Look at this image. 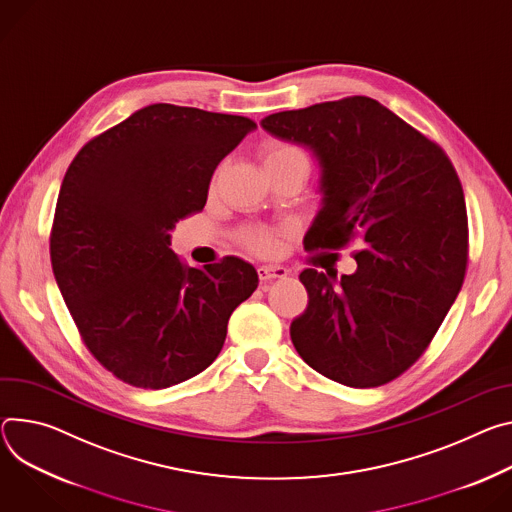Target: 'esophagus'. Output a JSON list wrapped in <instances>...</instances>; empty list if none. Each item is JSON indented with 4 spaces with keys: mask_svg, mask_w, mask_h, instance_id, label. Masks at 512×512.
<instances>
[{
    "mask_svg": "<svg viewBox=\"0 0 512 512\" xmlns=\"http://www.w3.org/2000/svg\"><path fill=\"white\" fill-rule=\"evenodd\" d=\"M257 275L261 282H269V280H277V277H286L288 269L282 265H259Z\"/></svg>",
    "mask_w": 512,
    "mask_h": 512,
    "instance_id": "esophagus-1",
    "label": "esophagus"
}]
</instances>
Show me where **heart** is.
Returning <instances> with one entry per match:
<instances>
[{
    "instance_id": "obj_1",
    "label": "heart",
    "mask_w": 512,
    "mask_h": 512,
    "mask_svg": "<svg viewBox=\"0 0 512 512\" xmlns=\"http://www.w3.org/2000/svg\"><path fill=\"white\" fill-rule=\"evenodd\" d=\"M296 155H302L298 149L294 147H288V145H269L265 151H263V165L267 163H273L277 159H286V157H296ZM243 241L249 249H253L255 253H269L273 251L275 247V239H273V232L267 230V228H255V230H249L243 235Z\"/></svg>"
}]
</instances>
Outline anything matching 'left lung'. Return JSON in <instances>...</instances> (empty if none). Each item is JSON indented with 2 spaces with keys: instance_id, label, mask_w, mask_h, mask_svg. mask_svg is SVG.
<instances>
[{
  "instance_id": "left-lung-1",
  "label": "left lung",
  "mask_w": 512,
  "mask_h": 512,
  "mask_svg": "<svg viewBox=\"0 0 512 512\" xmlns=\"http://www.w3.org/2000/svg\"><path fill=\"white\" fill-rule=\"evenodd\" d=\"M261 126L318 161L320 210L304 249L365 247L341 280L300 273L308 308L292 322V343L324 378L388 384L423 355L461 290L468 214L459 177L439 145L365 96L269 114Z\"/></svg>"
}]
</instances>
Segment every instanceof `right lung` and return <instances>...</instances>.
Returning a JSON list of instances; mask_svg holds the SVG:
<instances>
[{"label":"right lung","mask_w":512,"mask_h":512,"mask_svg":"<svg viewBox=\"0 0 512 512\" xmlns=\"http://www.w3.org/2000/svg\"><path fill=\"white\" fill-rule=\"evenodd\" d=\"M257 124L151 104L89 141L55 210L57 286L94 357L122 382L161 390L220 353L228 318L257 288L251 263L190 267L169 249L175 222L200 212L218 163Z\"/></svg>","instance_id":"1"}]
</instances>
